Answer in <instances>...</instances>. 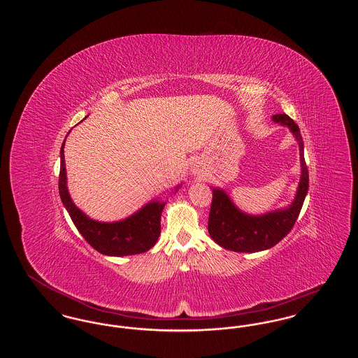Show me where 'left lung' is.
I'll use <instances>...</instances> for the list:
<instances>
[{
	"mask_svg": "<svg viewBox=\"0 0 358 358\" xmlns=\"http://www.w3.org/2000/svg\"><path fill=\"white\" fill-rule=\"evenodd\" d=\"M273 122L289 127L298 142L301 178L292 203L264 215H248L240 210L222 187H212L213 199L208 220V232L220 247L235 252H259L287 236L296 222L308 190V171L303 155V139L299 127L286 114H276Z\"/></svg>",
	"mask_w": 358,
	"mask_h": 358,
	"instance_id": "8db88e82",
	"label": "left lung"
}]
</instances>
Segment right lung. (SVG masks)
Listing matches in <instances>:
<instances>
[{"label":"right lung","mask_w":358,"mask_h":358,"mask_svg":"<svg viewBox=\"0 0 358 358\" xmlns=\"http://www.w3.org/2000/svg\"><path fill=\"white\" fill-rule=\"evenodd\" d=\"M64 143L66 139L60 149L59 193L62 203L85 241L98 252L107 256L136 255L149 251L159 238L161 215L166 201L162 203L157 199L152 200L138 209L136 213L118 222H98L88 217L82 209L75 205L69 196ZM180 187L181 185H177L174 192Z\"/></svg>","instance_id":"right-lung-1"}]
</instances>
